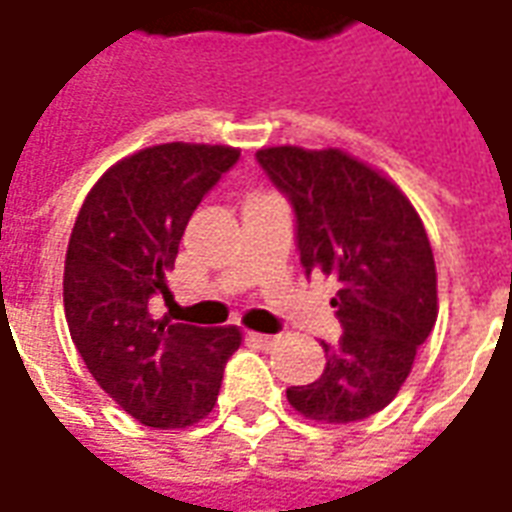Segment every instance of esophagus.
Listing matches in <instances>:
<instances>
[{
	"label": "esophagus",
	"instance_id": "34e87169",
	"mask_svg": "<svg viewBox=\"0 0 512 512\" xmlns=\"http://www.w3.org/2000/svg\"><path fill=\"white\" fill-rule=\"evenodd\" d=\"M249 340H252L257 348H263V351H268V348H274V345L279 343L277 337H271V334H257V332H249Z\"/></svg>",
	"mask_w": 512,
	"mask_h": 512
}]
</instances>
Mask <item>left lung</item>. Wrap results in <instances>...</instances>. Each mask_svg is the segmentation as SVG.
I'll return each instance as SVG.
<instances>
[{
  "label": "left lung",
  "instance_id": "8db88e82",
  "mask_svg": "<svg viewBox=\"0 0 512 512\" xmlns=\"http://www.w3.org/2000/svg\"><path fill=\"white\" fill-rule=\"evenodd\" d=\"M257 161L296 211L307 274L337 279L343 337L323 343L326 370L290 386L301 417L359 422L389 406L436 326V263L417 208L384 172L337 147H263Z\"/></svg>",
  "mask_w": 512,
  "mask_h": 512
}]
</instances>
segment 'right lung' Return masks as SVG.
<instances>
[{"instance_id": "obj_1", "label": "right lung", "mask_w": 512, "mask_h": 512, "mask_svg": "<svg viewBox=\"0 0 512 512\" xmlns=\"http://www.w3.org/2000/svg\"><path fill=\"white\" fill-rule=\"evenodd\" d=\"M238 147L167 142L120 158L98 178L73 224L62 301L71 340L98 386L147 428H189L216 406L238 326L156 321L167 274L202 197Z\"/></svg>"}]
</instances>
